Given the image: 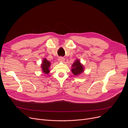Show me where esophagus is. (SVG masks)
<instances>
[{"label":"esophagus","mask_w":128,"mask_h":128,"mask_svg":"<svg viewBox=\"0 0 128 128\" xmlns=\"http://www.w3.org/2000/svg\"><path fill=\"white\" fill-rule=\"evenodd\" d=\"M58 60H59L60 62H63L64 61V60H65V58H63V57H62V56H60V57L58 58Z\"/></svg>","instance_id":"1"}]
</instances>
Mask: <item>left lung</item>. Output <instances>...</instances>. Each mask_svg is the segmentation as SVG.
<instances>
[{"label":"left lung","mask_w":128,"mask_h":128,"mask_svg":"<svg viewBox=\"0 0 128 128\" xmlns=\"http://www.w3.org/2000/svg\"><path fill=\"white\" fill-rule=\"evenodd\" d=\"M72 72L75 76L79 75L84 71V66L81 64L79 60H76L72 66Z\"/></svg>","instance_id":"left-lung-1"}]
</instances>
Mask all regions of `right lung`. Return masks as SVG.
<instances>
[{"instance_id": "obj_1", "label": "right lung", "mask_w": 128, "mask_h": 128, "mask_svg": "<svg viewBox=\"0 0 128 128\" xmlns=\"http://www.w3.org/2000/svg\"><path fill=\"white\" fill-rule=\"evenodd\" d=\"M41 65L42 68L44 73L46 74H48L50 72L49 68L51 65V63L49 61H48L46 58H44Z\"/></svg>"}]
</instances>
